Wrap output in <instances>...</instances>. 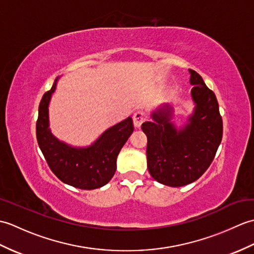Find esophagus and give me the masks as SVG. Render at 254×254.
<instances>
[{
    "mask_svg": "<svg viewBox=\"0 0 254 254\" xmlns=\"http://www.w3.org/2000/svg\"><path fill=\"white\" fill-rule=\"evenodd\" d=\"M146 118H147V115H146V113H145L144 111H142V110H139V111L134 113V116H133L134 127H141L142 123H143L145 120H146Z\"/></svg>",
    "mask_w": 254,
    "mask_h": 254,
    "instance_id": "1",
    "label": "esophagus"
}]
</instances>
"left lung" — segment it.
Returning <instances> with one entry per match:
<instances>
[{
  "instance_id": "obj_1",
  "label": "left lung",
  "mask_w": 254,
  "mask_h": 254,
  "mask_svg": "<svg viewBox=\"0 0 254 254\" xmlns=\"http://www.w3.org/2000/svg\"><path fill=\"white\" fill-rule=\"evenodd\" d=\"M190 84L193 111L182 127L172 121L169 104L152 112L153 121L142 124L147 136V168L161 185L183 187L197 180L215 157L223 137V120L216 96L193 69Z\"/></svg>"
}]
</instances>
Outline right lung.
<instances>
[{
	"instance_id": "obj_1",
	"label": "right lung",
	"mask_w": 254,
	"mask_h": 254,
	"mask_svg": "<svg viewBox=\"0 0 254 254\" xmlns=\"http://www.w3.org/2000/svg\"><path fill=\"white\" fill-rule=\"evenodd\" d=\"M59 78L40 101L36 126L38 145L50 169L62 182L82 190L104 187L115 175L118 155L133 133L132 118L107 128L89 146L76 147L60 141L52 134L49 120L50 100Z\"/></svg>"
}]
</instances>
